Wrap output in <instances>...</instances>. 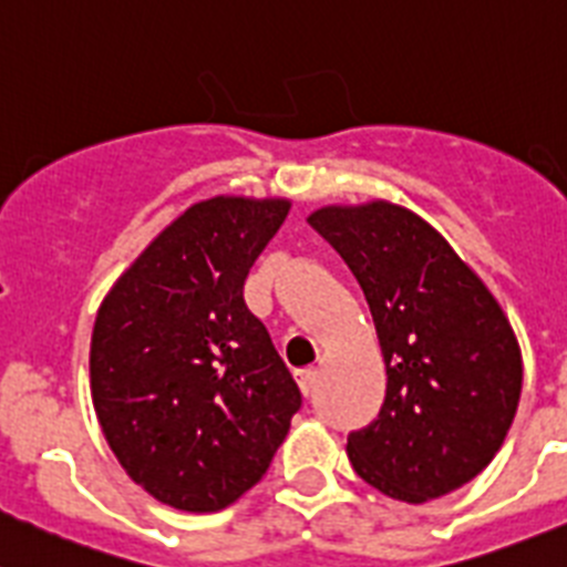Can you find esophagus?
<instances>
[{"instance_id":"1","label":"esophagus","mask_w":567,"mask_h":567,"mask_svg":"<svg viewBox=\"0 0 567 567\" xmlns=\"http://www.w3.org/2000/svg\"><path fill=\"white\" fill-rule=\"evenodd\" d=\"M296 383H299L301 394L310 396L316 391V383H319V372L316 369H301V372H296Z\"/></svg>"}]
</instances>
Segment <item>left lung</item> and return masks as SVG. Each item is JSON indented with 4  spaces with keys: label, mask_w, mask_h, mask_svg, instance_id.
Segmentation results:
<instances>
[{
    "label": "left lung",
    "mask_w": 567,
    "mask_h": 567,
    "mask_svg": "<svg viewBox=\"0 0 567 567\" xmlns=\"http://www.w3.org/2000/svg\"><path fill=\"white\" fill-rule=\"evenodd\" d=\"M308 224L355 274L372 310L385 396L347 453L403 504L442 498L501 451L523 389L515 330L484 279L416 212L391 200L330 204Z\"/></svg>",
    "instance_id": "left-lung-1"
}]
</instances>
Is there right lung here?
Listing matches in <instances>:
<instances>
[{
    "mask_svg": "<svg viewBox=\"0 0 567 567\" xmlns=\"http://www.w3.org/2000/svg\"><path fill=\"white\" fill-rule=\"evenodd\" d=\"M288 198L215 195L184 209L111 285L89 352L103 436L134 484L182 512L251 489L299 411V385L243 285Z\"/></svg>",
    "mask_w": 567,
    "mask_h": 567,
    "instance_id": "add662e5",
    "label": "right lung"
}]
</instances>
